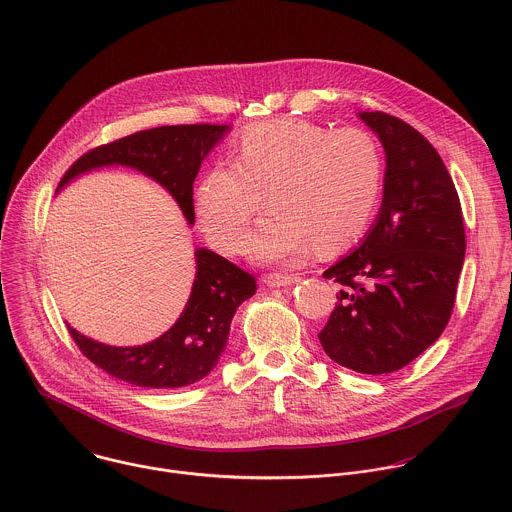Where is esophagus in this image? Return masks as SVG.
<instances>
[{
    "instance_id": "34e87169",
    "label": "esophagus",
    "mask_w": 512,
    "mask_h": 512,
    "mask_svg": "<svg viewBox=\"0 0 512 512\" xmlns=\"http://www.w3.org/2000/svg\"><path fill=\"white\" fill-rule=\"evenodd\" d=\"M269 287H289V285H295L301 281L299 275H279V273H271V275H265L263 279Z\"/></svg>"
}]
</instances>
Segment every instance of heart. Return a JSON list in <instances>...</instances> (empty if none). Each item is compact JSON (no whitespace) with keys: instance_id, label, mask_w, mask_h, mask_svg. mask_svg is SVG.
<instances>
[{"instance_id":"obj_1","label":"heart","mask_w":512,"mask_h":512,"mask_svg":"<svg viewBox=\"0 0 512 512\" xmlns=\"http://www.w3.org/2000/svg\"><path fill=\"white\" fill-rule=\"evenodd\" d=\"M383 153L359 127H327L287 117L247 127L235 161L213 165L195 191L207 239L223 253L243 251L261 193L271 207L249 239L263 265H293L317 251L353 245L375 217Z\"/></svg>"}]
</instances>
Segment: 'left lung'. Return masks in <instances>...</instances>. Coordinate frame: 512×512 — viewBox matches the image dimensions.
<instances>
[{"label":"left lung","instance_id":"obj_1","mask_svg":"<svg viewBox=\"0 0 512 512\" xmlns=\"http://www.w3.org/2000/svg\"><path fill=\"white\" fill-rule=\"evenodd\" d=\"M359 119L385 149L383 203L361 245L323 273L341 291L319 341L335 363L383 375L407 367L445 331L467 241L437 149L389 113L361 111Z\"/></svg>","mask_w":512,"mask_h":512}]
</instances>
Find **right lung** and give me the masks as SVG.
Listing matches in <instances>:
<instances>
[{"instance_id":"obj_1","label":"right lung","mask_w":512,"mask_h":512,"mask_svg":"<svg viewBox=\"0 0 512 512\" xmlns=\"http://www.w3.org/2000/svg\"><path fill=\"white\" fill-rule=\"evenodd\" d=\"M227 131L229 125L209 123L137 131L81 155L65 171L57 191L87 171L125 165L165 187L193 225V181L201 161ZM195 263L191 295L169 331L145 345L111 347L67 325L79 351L107 375L135 387L179 389L205 379L227 347L237 307L255 295L257 283L253 275L209 249H197Z\"/></svg>"}]
</instances>
